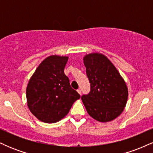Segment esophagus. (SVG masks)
<instances>
[{
	"mask_svg": "<svg viewBox=\"0 0 153 153\" xmlns=\"http://www.w3.org/2000/svg\"><path fill=\"white\" fill-rule=\"evenodd\" d=\"M77 92H78L80 95H81V91H80V89H78V90H77Z\"/></svg>",
	"mask_w": 153,
	"mask_h": 153,
	"instance_id": "34e87169",
	"label": "esophagus"
}]
</instances>
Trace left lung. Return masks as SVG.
Returning a JSON list of instances; mask_svg holds the SVG:
<instances>
[{
  "instance_id": "1",
  "label": "left lung",
  "mask_w": 153,
  "mask_h": 153,
  "mask_svg": "<svg viewBox=\"0 0 153 153\" xmlns=\"http://www.w3.org/2000/svg\"><path fill=\"white\" fill-rule=\"evenodd\" d=\"M91 91L81 97L92 118L101 122H111L125 108L128 88L113 63L104 54L90 53L83 57Z\"/></svg>"
}]
</instances>
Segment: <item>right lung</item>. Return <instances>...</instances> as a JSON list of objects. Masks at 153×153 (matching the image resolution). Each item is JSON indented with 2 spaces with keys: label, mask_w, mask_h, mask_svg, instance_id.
Returning a JSON list of instances; mask_svg holds the SVG:
<instances>
[{
  "label": "right lung",
  "mask_w": 153,
  "mask_h": 153,
  "mask_svg": "<svg viewBox=\"0 0 153 153\" xmlns=\"http://www.w3.org/2000/svg\"><path fill=\"white\" fill-rule=\"evenodd\" d=\"M68 60L67 56H49L29 79L26 87L27 106L42 122L51 124L60 121L80 98L64 73Z\"/></svg>",
  "instance_id": "right-lung-1"
}]
</instances>
